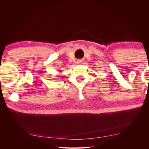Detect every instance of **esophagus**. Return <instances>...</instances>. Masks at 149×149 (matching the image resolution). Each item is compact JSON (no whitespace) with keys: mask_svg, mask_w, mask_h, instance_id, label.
Masks as SVG:
<instances>
[{"mask_svg":"<svg viewBox=\"0 0 149 149\" xmlns=\"http://www.w3.org/2000/svg\"><path fill=\"white\" fill-rule=\"evenodd\" d=\"M83 62H82V60H78L77 61V63L78 64H81Z\"/></svg>","mask_w":149,"mask_h":149,"instance_id":"esophagus-1","label":"esophagus"}]
</instances>
